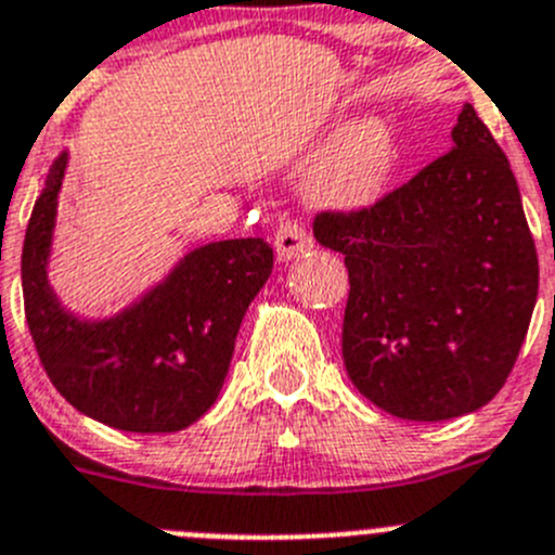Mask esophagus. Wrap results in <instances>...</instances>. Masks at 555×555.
<instances>
[{"mask_svg":"<svg viewBox=\"0 0 555 555\" xmlns=\"http://www.w3.org/2000/svg\"><path fill=\"white\" fill-rule=\"evenodd\" d=\"M273 246H276L279 260H293L298 254L307 251L312 246V237H309L307 227L298 224V221H287L276 230V237H273Z\"/></svg>","mask_w":555,"mask_h":555,"instance_id":"esophagus-1","label":"esophagus"}]
</instances>
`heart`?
<instances>
[{
  "mask_svg": "<svg viewBox=\"0 0 555 555\" xmlns=\"http://www.w3.org/2000/svg\"><path fill=\"white\" fill-rule=\"evenodd\" d=\"M397 169V139L383 117H361L341 128L309 180L320 207L359 210L386 194Z\"/></svg>",
  "mask_w": 555,
  "mask_h": 555,
  "instance_id": "b5f03b06",
  "label": "heart"
}]
</instances>
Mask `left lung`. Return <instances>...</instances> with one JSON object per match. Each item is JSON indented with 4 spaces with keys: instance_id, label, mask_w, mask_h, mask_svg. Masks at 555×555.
I'll list each match as a JSON object with an SVG mask.
<instances>
[{
    "instance_id": "obj_1",
    "label": "left lung",
    "mask_w": 555,
    "mask_h": 555,
    "mask_svg": "<svg viewBox=\"0 0 555 555\" xmlns=\"http://www.w3.org/2000/svg\"><path fill=\"white\" fill-rule=\"evenodd\" d=\"M345 254L341 359L377 408L443 422L488 405L515 366L540 262L504 150L465 103L452 150L359 210H320Z\"/></svg>"
}]
</instances>
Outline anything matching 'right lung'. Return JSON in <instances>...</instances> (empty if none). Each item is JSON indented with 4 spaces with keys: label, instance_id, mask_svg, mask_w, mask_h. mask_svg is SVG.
I'll return each instance as SVG.
<instances>
[{
    "label": "right lung",
    "instance_id": "obj_1",
    "mask_svg": "<svg viewBox=\"0 0 555 555\" xmlns=\"http://www.w3.org/2000/svg\"><path fill=\"white\" fill-rule=\"evenodd\" d=\"M65 164L62 153L21 251L24 312L40 364L56 391L95 422L178 433L219 397L243 314L273 271V248L262 237L207 243L131 309L87 323L60 307L46 279Z\"/></svg>",
    "mask_w": 555,
    "mask_h": 555
}]
</instances>
